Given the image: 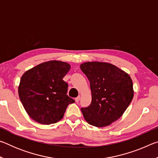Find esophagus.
<instances>
[{
  "label": "esophagus",
  "instance_id": "1",
  "mask_svg": "<svg viewBox=\"0 0 158 158\" xmlns=\"http://www.w3.org/2000/svg\"><path fill=\"white\" fill-rule=\"evenodd\" d=\"M80 99H81V97H80V96H78V97L74 99V100H75L76 102H78L80 100Z\"/></svg>",
  "mask_w": 158,
  "mask_h": 158
}]
</instances>
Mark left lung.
Wrapping results in <instances>:
<instances>
[{
    "label": "left lung",
    "instance_id": "1",
    "mask_svg": "<svg viewBox=\"0 0 158 158\" xmlns=\"http://www.w3.org/2000/svg\"><path fill=\"white\" fill-rule=\"evenodd\" d=\"M80 68L89 80L92 95L90 105L81 109L84 119L93 126H108L123 116L132 101V79L109 63L85 62Z\"/></svg>",
    "mask_w": 158,
    "mask_h": 158
}]
</instances>
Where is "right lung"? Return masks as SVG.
<instances>
[{
  "instance_id": "obj_1",
  "label": "right lung",
  "mask_w": 158,
  "mask_h": 158,
  "mask_svg": "<svg viewBox=\"0 0 158 158\" xmlns=\"http://www.w3.org/2000/svg\"><path fill=\"white\" fill-rule=\"evenodd\" d=\"M70 65L49 60L28 69L21 77L19 96L26 111L39 123L50 125L63 118L68 106L74 100L67 95L68 85L63 78Z\"/></svg>"
}]
</instances>
